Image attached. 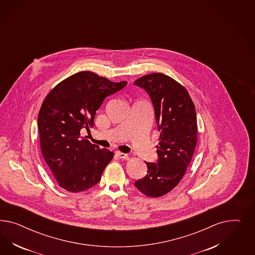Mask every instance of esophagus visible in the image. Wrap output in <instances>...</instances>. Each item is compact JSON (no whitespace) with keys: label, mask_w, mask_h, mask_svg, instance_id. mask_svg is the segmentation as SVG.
Returning <instances> with one entry per match:
<instances>
[{"label":"esophagus","mask_w":255,"mask_h":255,"mask_svg":"<svg viewBox=\"0 0 255 255\" xmlns=\"http://www.w3.org/2000/svg\"><path fill=\"white\" fill-rule=\"evenodd\" d=\"M116 155L119 157V158H121V159H128V154H126V153H124V152H121V151H116Z\"/></svg>","instance_id":"esophagus-1"}]
</instances>
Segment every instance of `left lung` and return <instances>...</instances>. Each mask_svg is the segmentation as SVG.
<instances>
[{"mask_svg": "<svg viewBox=\"0 0 255 255\" xmlns=\"http://www.w3.org/2000/svg\"><path fill=\"white\" fill-rule=\"evenodd\" d=\"M134 84L149 94L161 131L159 159L145 162L147 174L134 186L148 197H160L178 185L192 161L197 142L195 108L185 88L162 73L143 76Z\"/></svg>", "mask_w": 255, "mask_h": 255, "instance_id": "obj_1", "label": "left lung"}]
</instances>
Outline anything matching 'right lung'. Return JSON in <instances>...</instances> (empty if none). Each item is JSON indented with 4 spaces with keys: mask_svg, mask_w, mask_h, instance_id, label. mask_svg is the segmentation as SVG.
<instances>
[{
    "mask_svg": "<svg viewBox=\"0 0 255 255\" xmlns=\"http://www.w3.org/2000/svg\"><path fill=\"white\" fill-rule=\"evenodd\" d=\"M126 84L82 71L62 80L46 95L38 114L41 151L62 189L78 193L100 181L114 152L80 139V131H90L106 97Z\"/></svg>",
    "mask_w": 255,
    "mask_h": 255,
    "instance_id": "right-lung-1",
    "label": "right lung"
}]
</instances>
